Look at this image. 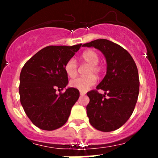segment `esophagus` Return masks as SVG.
I'll list each match as a JSON object with an SVG mask.
<instances>
[{
  "label": "esophagus",
  "instance_id": "esophagus-1",
  "mask_svg": "<svg viewBox=\"0 0 158 158\" xmlns=\"http://www.w3.org/2000/svg\"><path fill=\"white\" fill-rule=\"evenodd\" d=\"M85 94V92H83V91H80V96H84Z\"/></svg>",
  "mask_w": 158,
  "mask_h": 158
}]
</instances>
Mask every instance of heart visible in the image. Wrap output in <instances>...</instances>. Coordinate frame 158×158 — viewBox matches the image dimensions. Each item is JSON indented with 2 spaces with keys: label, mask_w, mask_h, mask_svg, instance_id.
I'll return each mask as SVG.
<instances>
[{
  "label": "heart",
  "mask_w": 158,
  "mask_h": 158,
  "mask_svg": "<svg viewBox=\"0 0 158 158\" xmlns=\"http://www.w3.org/2000/svg\"><path fill=\"white\" fill-rule=\"evenodd\" d=\"M81 59L83 62L89 64L87 77H77L70 81V85L72 88H76L81 91H87L97 82V77L94 75L99 76L102 73V67L98 63L99 61V56L97 51L94 50H88L81 54ZM64 70L66 73L70 77H73L77 75L78 64L74 59H70L65 64Z\"/></svg>",
  "instance_id": "1"
}]
</instances>
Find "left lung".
<instances>
[{
  "label": "left lung",
  "mask_w": 158,
  "mask_h": 158,
  "mask_svg": "<svg viewBox=\"0 0 158 158\" xmlns=\"http://www.w3.org/2000/svg\"><path fill=\"white\" fill-rule=\"evenodd\" d=\"M82 46L99 50L107 61L106 77L97 85V90L87 93L90 99L86 107L89 122L101 131L118 129L130 118L138 98L139 80L137 65L126 50L107 39L94 40ZM99 89L104 90L105 94H99Z\"/></svg>",
  "instance_id": "1"
}]
</instances>
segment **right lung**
<instances>
[{"label":"right lung","mask_w":158,"mask_h":158,"mask_svg":"<svg viewBox=\"0 0 158 158\" xmlns=\"http://www.w3.org/2000/svg\"><path fill=\"white\" fill-rule=\"evenodd\" d=\"M73 46H48L41 49L23 65L20 74V101L27 116L38 128L57 129L68 121L79 91L69 88L65 64L79 50Z\"/></svg>","instance_id":"right-lung-1"}]
</instances>
